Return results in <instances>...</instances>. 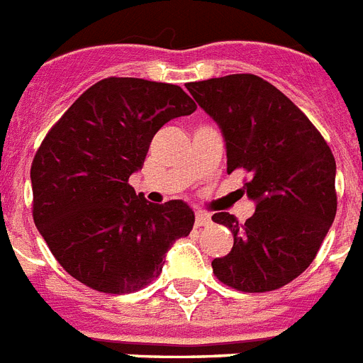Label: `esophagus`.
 Masks as SVG:
<instances>
[{
	"label": "esophagus",
	"instance_id": "34e87169",
	"mask_svg": "<svg viewBox=\"0 0 363 363\" xmlns=\"http://www.w3.org/2000/svg\"><path fill=\"white\" fill-rule=\"evenodd\" d=\"M210 223H212V217L208 216L206 212L195 213V226H208Z\"/></svg>",
	"mask_w": 363,
	"mask_h": 363
}]
</instances>
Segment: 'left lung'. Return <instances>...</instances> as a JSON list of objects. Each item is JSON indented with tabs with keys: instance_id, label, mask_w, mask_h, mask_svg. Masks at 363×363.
Returning <instances> with one entry per match:
<instances>
[{
	"instance_id": "left-lung-1",
	"label": "left lung",
	"mask_w": 363,
	"mask_h": 363,
	"mask_svg": "<svg viewBox=\"0 0 363 363\" xmlns=\"http://www.w3.org/2000/svg\"><path fill=\"white\" fill-rule=\"evenodd\" d=\"M186 89L212 116L226 143V172L250 173L245 190L256 212L213 223L234 247L212 261L219 281L241 292H269L313 263L336 216V160L321 133L292 100L256 74L190 82Z\"/></svg>"
}]
</instances>
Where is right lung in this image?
Returning <instances> with one entry per match:
<instances>
[{"label": "right lung", "instance_id": "right-lung-1", "mask_svg": "<svg viewBox=\"0 0 363 363\" xmlns=\"http://www.w3.org/2000/svg\"><path fill=\"white\" fill-rule=\"evenodd\" d=\"M195 109L179 86L111 77L50 128L30 166L33 217L74 279L104 294L140 291L162 272L173 242L190 234L188 204H151L128 181L157 131Z\"/></svg>", "mask_w": 363, "mask_h": 363}]
</instances>
